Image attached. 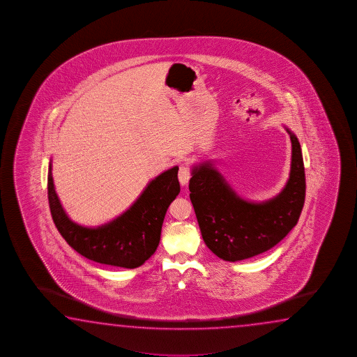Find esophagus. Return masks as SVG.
Here are the masks:
<instances>
[{"mask_svg": "<svg viewBox=\"0 0 357 357\" xmlns=\"http://www.w3.org/2000/svg\"><path fill=\"white\" fill-rule=\"evenodd\" d=\"M191 178V171L188 169V165H181L178 169V181L182 186H186Z\"/></svg>", "mask_w": 357, "mask_h": 357, "instance_id": "1", "label": "esophagus"}]
</instances>
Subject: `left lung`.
<instances>
[{
  "label": "left lung",
  "mask_w": 357,
  "mask_h": 357,
  "mask_svg": "<svg viewBox=\"0 0 357 357\" xmlns=\"http://www.w3.org/2000/svg\"><path fill=\"white\" fill-rule=\"evenodd\" d=\"M291 139V166L284 188L272 199H242L211 160L191 169L190 199L206 246L225 261L246 260L278 245L295 226L305 204L303 152L296 135Z\"/></svg>",
  "instance_id": "1"
}]
</instances>
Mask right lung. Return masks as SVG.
<instances>
[{
	"label": "right lung",
	"instance_id": "add662e5",
	"mask_svg": "<svg viewBox=\"0 0 357 357\" xmlns=\"http://www.w3.org/2000/svg\"><path fill=\"white\" fill-rule=\"evenodd\" d=\"M178 166L163 171L147 183L126 211L109 222L87 227L73 222L54 190L52 162L47 176L52 220L71 248L89 260L102 265L136 268L155 254L169 204L180 194Z\"/></svg>",
	"mask_w": 357,
	"mask_h": 357
}]
</instances>
